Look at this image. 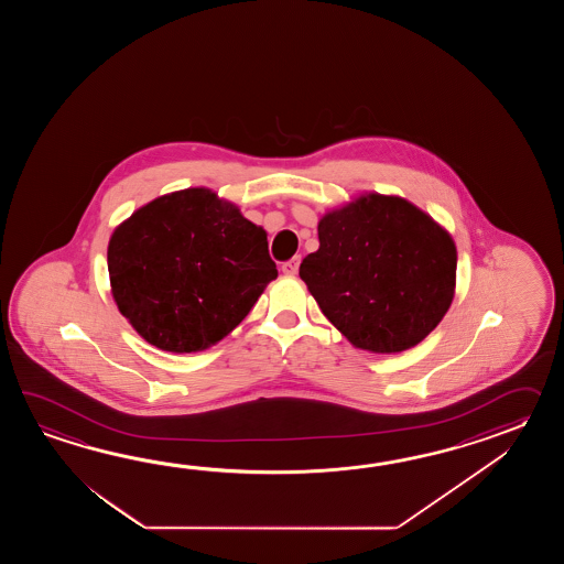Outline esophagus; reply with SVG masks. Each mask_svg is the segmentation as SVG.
<instances>
[{"instance_id": "1", "label": "esophagus", "mask_w": 564, "mask_h": 564, "mask_svg": "<svg viewBox=\"0 0 564 564\" xmlns=\"http://www.w3.org/2000/svg\"><path fill=\"white\" fill-rule=\"evenodd\" d=\"M299 265H300V256H294L292 260H288L282 264V272L286 274V276H294V274H299Z\"/></svg>"}]
</instances>
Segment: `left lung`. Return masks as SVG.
<instances>
[{
  "instance_id": "8db88e82",
  "label": "left lung",
  "mask_w": 564,
  "mask_h": 564,
  "mask_svg": "<svg viewBox=\"0 0 564 564\" xmlns=\"http://www.w3.org/2000/svg\"><path fill=\"white\" fill-rule=\"evenodd\" d=\"M318 241L300 278L355 347L401 352L442 323L456 288V243L420 207L360 195L318 221Z\"/></svg>"
}]
</instances>
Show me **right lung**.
Segmentation results:
<instances>
[{
    "label": "right lung",
    "instance_id": "obj_1",
    "mask_svg": "<svg viewBox=\"0 0 564 564\" xmlns=\"http://www.w3.org/2000/svg\"><path fill=\"white\" fill-rule=\"evenodd\" d=\"M120 314L147 343L195 352L219 343L278 276L265 231L193 187L137 209L108 241Z\"/></svg>",
    "mask_w": 564,
    "mask_h": 564
}]
</instances>
